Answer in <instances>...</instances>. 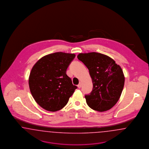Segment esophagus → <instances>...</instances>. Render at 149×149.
I'll return each instance as SVG.
<instances>
[{"instance_id":"esophagus-1","label":"esophagus","mask_w":149,"mask_h":149,"mask_svg":"<svg viewBox=\"0 0 149 149\" xmlns=\"http://www.w3.org/2000/svg\"><path fill=\"white\" fill-rule=\"evenodd\" d=\"M77 87H78V88H81V82H80V83H79V85H77Z\"/></svg>"}]
</instances>
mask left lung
I'll list each match as a JSON object with an SVG mask.
<instances>
[{
    "mask_svg": "<svg viewBox=\"0 0 149 149\" xmlns=\"http://www.w3.org/2000/svg\"><path fill=\"white\" fill-rule=\"evenodd\" d=\"M77 58L88 68L93 82L92 92L85 95L87 104L100 112L110 109L116 104L124 87L122 69L113 59L99 53L80 54Z\"/></svg>",
    "mask_w": 149,
    "mask_h": 149,
    "instance_id": "obj_1",
    "label": "left lung"
}]
</instances>
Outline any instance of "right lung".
<instances>
[{
  "mask_svg": "<svg viewBox=\"0 0 149 149\" xmlns=\"http://www.w3.org/2000/svg\"><path fill=\"white\" fill-rule=\"evenodd\" d=\"M75 54L56 52L40 59L32 69L29 86L33 97L41 108L57 111L68 103L77 86L66 74Z\"/></svg>",
  "mask_w": 149,
  "mask_h": 149,
  "instance_id": "add662e5",
  "label": "right lung"
}]
</instances>
